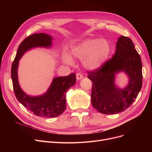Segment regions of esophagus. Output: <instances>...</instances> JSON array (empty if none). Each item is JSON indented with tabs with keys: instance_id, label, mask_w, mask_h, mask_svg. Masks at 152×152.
Here are the masks:
<instances>
[{
	"instance_id": "obj_1",
	"label": "esophagus",
	"mask_w": 152,
	"mask_h": 152,
	"mask_svg": "<svg viewBox=\"0 0 152 152\" xmlns=\"http://www.w3.org/2000/svg\"><path fill=\"white\" fill-rule=\"evenodd\" d=\"M83 78V75L80 74V73H77L76 74V79L77 80H80V79Z\"/></svg>"
}]
</instances>
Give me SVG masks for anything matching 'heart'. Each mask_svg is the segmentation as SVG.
<instances>
[{"label": "heart", "instance_id": "obj_1", "mask_svg": "<svg viewBox=\"0 0 152 152\" xmlns=\"http://www.w3.org/2000/svg\"><path fill=\"white\" fill-rule=\"evenodd\" d=\"M112 50L111 42L107 39H86L72 47L71 55L82 60L83 66L87 69L100 68L105 63ZM62 60L68 65L73 63V59L67 53Z\"/></svg>", "mask_w": 152, "mask_h": 152}]
</instances>
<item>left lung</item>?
Masks as SVG:
<instances>
[{
  "label": "left lung",
  "mask_w": 152,
  "mask_h": 152,
  "mask_svg": "<svg viewBox=\"0 0 152 152\" xmlns=\"http://www.w3.org/2000/svg\"><path fill=\"white\" fill-rule=\"evenodd\" d=\"M142 61L129 37H119L112 58L99 69L89 72L92 81L91 102L100 113L113 115L124 111L137 98L142 86ZM124 72L129 78L128 85L121 89L115 84V75Z\"/></svg>",
  "instance_id": "left-lung-1"
}]
</instances>
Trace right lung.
I'll return each instance as SVG.
<instances>
[{
	"label": "right lung",
	"instance_id": "right-lung-1",
	"mask_svg": "<svg viewBox=\"0 0 152 152\" xmlns=\"http://www.w3.org/2000/svg\"><path fill=\"white\" fill-rule=\"evenodd\" d=\"M52 37L45 33H36L26 37L18 47L12 63L11 76L15 96L21 104L36 116L54 118L63 113L66 109V93L76 83V75L54 77L47 92L39 96H31L20 87L18 78L19 60L28 50L35 47H50Z\"/></svg>",
	"mask_w": 152,
	"mask_h": 152
}]
</instances>
